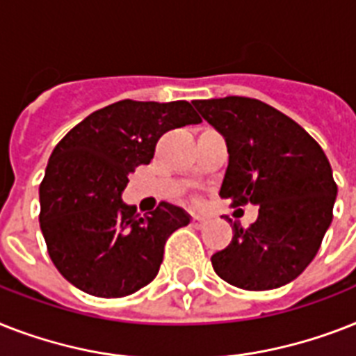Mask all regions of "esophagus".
Returning a JSON list of instances; mask_svg holds the SVG:
<instances>
[{
    "mask_svg": "<svg viewBox=\"0 0 356 356\" xmlns=\"http://www.w3.org/2000/svg\"><path fill=\"white\" fill-rule=\"evenodd\" d=\"M192 225L195 228H197V230H201V228H204L208 225V219L203 218V216H193V218H192Z\"/></svg>",
    "mask_w": 356,
    "mask_h": 356,
    "instance_id": "obj_1",
    "label": "esophagus"
}]
</instances>
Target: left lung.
I'll return each instance as SVG.
<instances>
[{
  "label": "left lung",
  "mask_w": 356,
  "mask_h": 356,
  "mask_svg": "<svg viewBox=\"0 0 356 356\" xmlns=\"http://www.w3.org/2000/svg\"><path fill=\"white\" fill-rule=\"evenodd\" d=\"M192 104L227 143L219 195L259 208L248 228L234 223L230 245L212 256L213 270L247 291L287 285L313 261L333 221L338 188L325 153L293 118L256 98Z\"/></svg>",
  "instance_id": "8db88e82"
}]
</instances>
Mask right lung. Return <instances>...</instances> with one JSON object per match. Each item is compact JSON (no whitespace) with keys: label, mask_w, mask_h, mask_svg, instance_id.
Segmentation results:
<instances>
[{"label":"right lung","mask_w":356,"mask_h":356,"mask_svg":"<svg viewBox=\"0 0 356 356\" xmlns=\"http://www.w3.org/2000/svg\"><path fill=\"white\" fill-rule=\"evenodd\" d=\"M199 122L186 100H120L91 113L56 144L40 184V228L69 283L122 298L157 276L166 239L190 216L170 203L140 216L122 192L129 173L149 164L163 133Z\"/></svg>","instance_id":"1"}]
</instances>
